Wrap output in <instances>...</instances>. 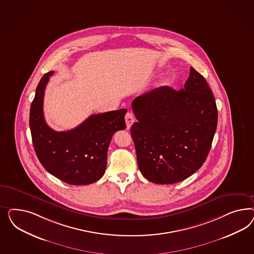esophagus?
I'll return each mask as SVG.
<instances>
[{"label": "esophagus", "mask_w": 254, "mask_h": 254, "mask_svg": "<svg viewBox=\"0 0 254 254\" xmlns=\"http://www.w3.org/2000/svg\"><path fill=\"white\" fill-rule=\"evenodd\" d=\"M125 120H126V125L127 128H130L132 124L134 123V116L131 113H127L125 116Z\"/></svg>", "instance_id": "obj_1"}]
</instances>
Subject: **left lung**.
I'll return each instance as SVG.
<instances>
[{
  "mask_svg": "<svg viewBox=\"0 0 254 254\" xmlns=\"http://www.w3.org/2000/svg\"><path fill=\"white\" fill-rule=\"evenodd\" d=\"M138 122L130 133L138 169L148 181L172 185L190 177L207 159L218 111L205 78L191 67L185 88L162 86L132 101Z\"/></svg>",
  "mask_w": 254,
  "mask_h": 254,
  "instance_id": "left-lung-1",
  "label": "left lung"
}]
</instances>
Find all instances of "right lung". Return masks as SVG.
Segmentation results:
<instances>
[{"instance_id": "add662e5", "label": "right lung", "mask_w": 254, "mask_h": 254, "mask_svg": "<svg viewBox=\"0 0 254 254\" xmlns=\"http://www.w3.org/2000/svg\"><path fill=\"white\" fill-rule=\"evenodd\" d=\"M54 71L40 80L30 110L32 143L39 161L53 176L72 185H86L105 173L109 144L115 132L126 128V109L89 116L75 128L55 131L46 123L43 103Z\"/></svg>"}]
</instances>
